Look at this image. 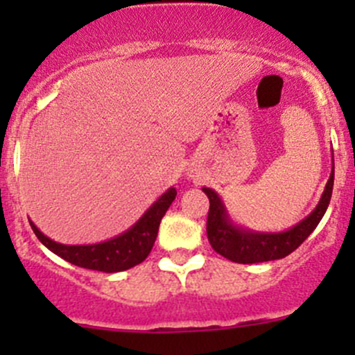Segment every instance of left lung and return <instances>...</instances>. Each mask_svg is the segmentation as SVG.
Masks as SVG:
<instances>
[{"label": "left lung", "mask_w": 355, "mask_h": 355, "mask_svg": "<svg viewBox=\"0 0 355 355\" xmlns=\"http://www.w3.org/2000/svg\"><path fill=\"white\" fill-rule=\"evenodd\" d=\"M333 180H335V163H331L330 178L324 185L316 207L304 220L284 232H256L235 223L220 194L213 189L202 187V192L209 199L206 230L211 247L227 259L241 264L264 263V261H275L288 256L313 234L327 213L333 192Z\"/></svg>", "instance_id": "1"}]
</instances>
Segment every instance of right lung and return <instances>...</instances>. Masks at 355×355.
<instances>
[{"label":"right lung","mask_w":355,"mask_h":355,"mask_svg":"<svg viewBox=\"0 0 355 355\" xmlns=\"http://www.w3.org/2000/svg\"><path fill=\"white\" fill-rule=\"evenodd\" d=\"M175 196H177L175 187L164 191L128 230L121 232L120 235L108 239V241L98 242V244H60V242L46 237L32 223V220L28 221H31L32 230H34L35 237L41 241V244L48 247L62 259L75 264V266L87 268V270L116 273V271L130 270L149 256L157 237L161 218L173 202Z\"/></svg>","instance_id":"right-lung-1"}]
</instances>
